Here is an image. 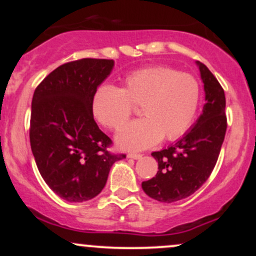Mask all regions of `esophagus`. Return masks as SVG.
I'll return each mask as SVG.
<instances>
[{
  "mask_svg": "<svg viewBox=\"0 0 256 256\" xmlns=\"http://www.w3.org/2000/svg\"><path fill=\"white\" fill-rule=\"evenodd\" d=\"M142 154H136V152H130V154H128V158H134V160H140V158H142Z\"/></svg>",
  "mask_w": 256,
  "mask_h": 256,
  "instance_id": "esophagus-1",
  "label": "esophagus"
}]
</instances>
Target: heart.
Listing matches in <instances>:
<instances>
[{"label": "heart", "mask_w": 256, "mask_h": 256, "mask_svg": "<svg viewBox=\"0 0 256 256\" xmlns=\"http://www.w3.org/2000/svg\"><path fill=\"white\" fill-rule=\"evenodd\" d=\"M140 106L142 119L125 125L116 144L125 150H143L162 140L182 137L195 120L200 104V84L189 73L168 67L144 68L128 76L122 89L101 85L91 101L100 124L119 128L130 118L132 106Z\"/></svg>", "instance_id": "1"}]
</instances>
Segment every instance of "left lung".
Segmentation results:
<instances>
[{
	"mask_svg": "<svg viewBox=\"0 0 256 256\" xmlns=\"http://www.w3.org/2000/svg\"><path fill=\"white\" fill-rule=\"evenodd\" d=\"M204 89L202 114L174 144L152 152L158 161L155 177L143 182L149 198L172 204L186 198L204 185L218 160L226 132L225 94L204 64L196 61Z\"/></svg>",
	"mask_w": 256,
	"mask_h": 256,
	"instance_id": "1",
	"label": "left lung"
}]
</instances>
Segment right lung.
<instances>
[{
  "mask_svg": "<svg viewBox=\"0 0 256 256\" xmlns=\"http://www.w3.org/2000/svg\"><path fill=\"white\" fill-rule=\"evenodd\" d=\"M114 61L82 58L64 64L36 88L31 104V150L48 186L68 202L89 201L125 158L107 152L110 138L94 120L91 101Z\"/></svg>",
  "mask_w": 256,
  "mask_h": 256,
  "instance_id": "obj_1",
  "label": "right lung"
}]
</instances>
